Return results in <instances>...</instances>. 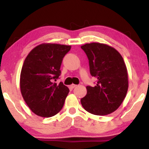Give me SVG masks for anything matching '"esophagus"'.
I'll return each mask as SVG.
<instances>
[{
	"label": "esophagus",
	"instance_id": "obj_1",
	"mask_svg": "<svg viewBox=\"0 0 149 149\" xmlns=\"http://www.w3.org/2000/svg\"><path fill=\"white\" fill-rule=\"evenodd\" d=\"M77 87V85H74V84H72V85H70V88H72V89L74 88V87Z\"/></svg>",
	"mask_w": 149,
	"mask_h": 149
}]
</instances>
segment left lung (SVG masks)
<instances>
[{
    "label": "left lung",
    "mask_w": 149,
    "mask_h": 149,
    "mask_svg": "<svg viewBox=\"0 0 149 149\" xmlns=\"http://www.w3.org/2000/svg\"><path fill=\"white\" fill-rule=\"evenodd\" d=\"M81 47L88 58L91 74L97 78L94 87H86L87 94L81 99V104L93 115L113 113L123 102L128 89L127 70L123 57L107 44L91 42Z\"/></svg>",
    "instance_id": "1"
}]
</instances>
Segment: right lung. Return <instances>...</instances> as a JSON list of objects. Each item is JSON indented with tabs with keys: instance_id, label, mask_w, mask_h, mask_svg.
<instances>
[{
	"instance_id": "add662e5",
	"label": "right lung",
	"mask_w": 149,
	"mask_h": 149,
	"mask_svg": "<svg viewBox=\"0 0 149 149\" xmlns=\"http://www.w3.org/2000/svg\"><path fill=\"white\" fill-rule=\"evenodd\" d=\"M70 48V45L42 43L30 51L24 60L20 90L26 104L36 115L50 117L62 109L69 89L54 80L60 76L63 58Z\"/></svg>"
}]
</instances>
